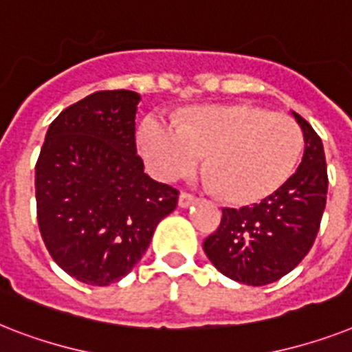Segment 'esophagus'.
Returning a JSON list of instances; mask_svg holds the SVG:
<instances>
[{
  "label": "esophagus",
  "mask_w": 352,
  "mask_h": 352,
  "mask_svg": "<svg viewBox=\"0 0 352 352\" xmlns=\"http://www.w3.org/2000/svg\"><path fill=\"white\" fill-rule=\"evenodd\" d=\"M193 202H195V197L190 195V193H184V191H182L181 195H179V208H190Z\"/></svg>",
  "instance_id": "esophagus-1"
}]
</instances>
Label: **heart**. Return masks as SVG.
<instances>
[{"mask_svg":"<svg viewBox=\"0 0 352 352\" xmlns=\"http://www.w3.org/2000/svg\"><path fill=\"white\" fill-rule=\"evenodd\" d=\"M302 148L304 135L291 117L250 104L199 108L182 124L148 116L139 128V150L153 175L173 181L206 155L208 186L236 204L278 190Z\"/></svg>","mask_w":352,"mask_h":352,"instance_id":"obj_1","label":"heart"}]
</instances>
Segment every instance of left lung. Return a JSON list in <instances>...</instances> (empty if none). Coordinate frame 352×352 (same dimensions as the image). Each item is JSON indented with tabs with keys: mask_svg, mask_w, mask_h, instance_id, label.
Wrapping results in <instances>:
<instances>
[{
	"mask_svg": "<svg viewBox=\"0 0 352 352\" xmlns=\"http://www.w3.org/2000/svg\"><path fill=\"white\" fill-rule=\"evenodd\" d=\"M304 131L298 170L275 193L253 206L224 208L219 230L204 253L228 278L245 285L276 282L304 260L318 233L327 199V164L322 139L293 111Z\"/></svg>",
	"mask_w": 352,
	"mask_h": 352,
	"instance_id": "obj_1",
	"label": "left lung"
}]
</instances>
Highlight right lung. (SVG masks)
<instances>
[{
  "mask_svg": "<svg viewBox=\"0 0 352 352\" xmlns=\"http://www.w3.org/2000/svg\"><path fill=\"white\" fill-rule=\"evenodd\" d=\"M141 96L104 90L63 110L36 164L37 222L63 271L90 285L116 284L142 258L179 191L144 173L135 148Z\"/></svg>",
  "mask_w": 352,
  "mask_h": 352,
  "instance_id": "right-lung-1",
  "label": "right lung"
}]
</instances>
